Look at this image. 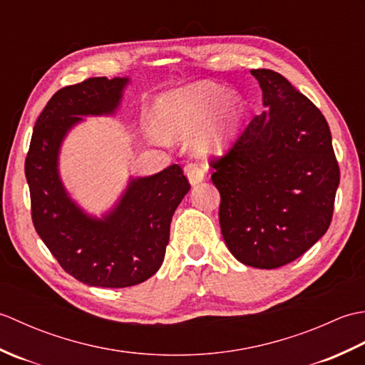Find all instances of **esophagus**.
Here are the masks:
<instances>
[{"label":"esophagus","instance_id":"1","mask_svg":"<svg viewBox=\"0 0 365 365\" xmlns=\"http://www.w3.org/2000/svg\"><path fill=\"white\" fill-rule=\"evenodd\" d=\"M185 173H187V177L191 185H197L204 180L205 177V170L204 168H200L199 165H188L185 168Z\"/></svg>","mask_w":365,"mask_h":365}]
</instances>
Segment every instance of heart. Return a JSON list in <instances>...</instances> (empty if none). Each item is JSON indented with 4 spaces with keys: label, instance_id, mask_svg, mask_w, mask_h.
<instances>
[{
    "label": "heart",
    "instance_id": "obj_1",
    "mask_svg": "<svg viewBox=\"0 0 365 365\" xmlns=\"http://www.w3.org/2000/svg\"><path fill=\"white\" fill-rule=\"evenodd\" d=\"M245 114L243 100L210 81H199L161 96L155 118L166 138H190L200 155L221 150L235 133ZM211 119L208 120L207 118Z\"/></svg>",
    "mask_w": 365,
    "mask_h": 365
}]
</instances>
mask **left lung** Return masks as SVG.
<instances>
[{
    "label": "left lung",
    "instance_id": "obj_1",
    "mask_svg": "<svg viewBox=\"0 0 365 365\" xmlns=\"http://www.w3.org/2000/svg\"><path fill=\"white\" fill-rule=\"evenodd\" d=\"M268 111L210 163L221 195V234L234 257L273 269L327 234L340 170L322 111L281 73L257 68Z\"/></svg>",
    "mask_w": 365,
    "mask_h": 365
}]
</instances>
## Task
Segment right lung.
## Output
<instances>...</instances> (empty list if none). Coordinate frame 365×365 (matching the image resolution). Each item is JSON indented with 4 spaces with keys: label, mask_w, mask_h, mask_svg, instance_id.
Wrapping results in <instances>:
<instances>
[{
    "label": "right lung",
    "mask_w": 365,
    "mask_h": 365,
    "mask_svg": "<svg viewBox=\"0 0 365 365\" xmlns=\"http://www.w3.org/2000/svg\"><path fill=\"white\" fill-rule=\"evenodd\" d=\"M128 78L97 76L59 89L38 115L25 161L31 216L38 237L66 273L94 287L122 289L147 281L160 269L170 220L190 191L182 168L131 178L119 204L92 218L68 197L58 173L67 131L81 115L113 114Z\"/></svg>",
    "instance_id": "1"
}]
</instances>
